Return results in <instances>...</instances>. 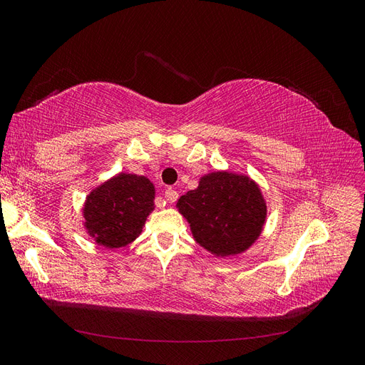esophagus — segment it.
Segmentation results:
<instances>
[{
	"label": "esophagus",
	"instance_id": "34e87169",
	"mask_svg": "<svg viewBox=\"0 0 365 365\" xmlns=\"http://www.w3.org/2000/svg\"><path fill=\"white\" fill-rule=\"evenodd\" d=\"M178 192H176L175 189H172V187H169V189H165V192H164V197H165V201L168 202H175L176 200H178Z\"/></svg>",
	"mask_w": 365,
	"mask_h": 365
}]
</instances>
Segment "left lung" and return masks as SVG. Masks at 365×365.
Listing matches in <instances>:
<instances>
[{"label": "left lung", "mask_w": 365, "mask_h": 365, "mask_svg": "<svg viewBox=\"0 0 365 365\" xmlns=\"http://www.w3.org/2000/svg\"><path fill=\"white\" fill-rule=\"evenodd\" d=\"M176 208L190 224L195 240L217 257L248 250L262 233L267 202L247 175L212 172L195 190L182 195Z\"/></svg>", "instance_id": "8db88e82"}]
</instances>
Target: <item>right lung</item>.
I'll return each mask as SVG.
<instances>
[{
  "label": "right lung",
  "instance_id": "add662e5",
  "mask_svg": "<svg viewBox=\"0 0 365 365\" xmlns=\"http://www.w3.org/2000/svg\"><path fill=\"white\" fill-rule=\"evenodd\" d=\"M155 187L134 173H118L86 196L85 228L97 245L120 248L135 240L153 210Z\"/></svg>",
  "mask_w": 365,
  "mask_h": 365
}]
</instances>
